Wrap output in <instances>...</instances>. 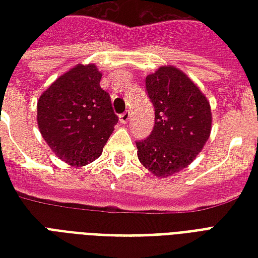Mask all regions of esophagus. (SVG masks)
Here are the masks:
<instances>
[{"label":"esophagus","mask_w":258,"mask_h":258,"mask_svg":"<svg viewBox=\"0 0 258 258\" xmlns=\"http://www.w3.org/2000/svg\"><path fill=\"white\" fill-rule=\"evenodd\" d=\"M131 118V113L130 112H124L123 114H120V123L121 124H127Z\"/></svg>","instance_id":"esophagus-1"}]
</instances>
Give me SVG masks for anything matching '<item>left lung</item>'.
Here are the masks:
<instances>
[{
    "mask_svg": "<svg viewBox=\"0 0 258 258\" xmlns=\"http://www.w3.org/2000/svg\"><path fill=\"white\" fill-rule=\"evenodd\" d=\"M155 106V127L138 141V159L155 177H170L188 167L202 152L211 131V109L199 87L179 69L162 66L146 76Z\"/></svg>",
    "mask_w": 258,
    "mask_h": 258,
    "instance_id": "left-lung-1",
    "label": "left lung"
}]
</instances>
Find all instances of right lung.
Wrapping results in <instances>:
<instances>
[{
	"label": "right lung",
	"instance_id": "obj_1",
	"mask_svg": "<svg viewBox=\"0 0 258 258\" xmlns=\"http://www.w3.org/2000/svg\"><path fill=\"white\" fill-rule=\"evenodd\" d=\"M95 64H77L53 81L37 102V123L56 156L81 167L101 156L117 124Z\"/></svg>",
	"mask_w": 258,
	"mask_h": 258
}]
</instances>
